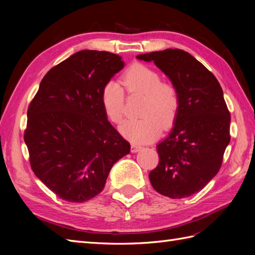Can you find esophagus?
Masks as SVG:
<instances>
[{
	"instance_id": "obj_1",
	"label": "esophagus",
	"mask_w": 255,
	"mask_h": 255,
	"mask_svg": "<svg viewBox=\"0 0 255 255\" xmlns=\"http://www.w3.org/2000/svg\"><path fill=\"white\" fill-rule=\"evenodd\" d=\"M141 149V145H138V144H131V152H138V151Z\"/></svg>"
}]
</instances>
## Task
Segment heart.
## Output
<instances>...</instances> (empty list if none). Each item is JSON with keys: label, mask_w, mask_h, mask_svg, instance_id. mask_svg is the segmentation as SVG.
I'll use <instances>...</instances> for the list:
<instances>
[{"label": "heart", "mask_w": 255, "mask_h": 255, "mask_svg": "<svg viewBox=\"0 0 255 255\" xmlns=\"http://www.w3.org/2000/svg\"><path fill=\"white\" fill-rule=\"evenodd\" d=\"M121 82L128 94H142L143 99L139 112L142 117L128 119L119 130L133 142H145L156 138L161 131V122L169 125L176 116L180 94L175 85L161 81L156 70L142 63L129 67L123 73ZM122 88L116 81H108L101 90L103 112L113 124L121 123L125 114Z\"/></svg>", "instance_id": "1"}]
</instances>
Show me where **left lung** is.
Wrapping results in <instances>:
<instances>
[{"mask_svg":"<svg viewBox=\"0 0 255 255\" xmlns=\"http://www.w3.org/2000/svg\"><path fill=\"white\" fill-rule=\"evenodd\" d=\"M137 58L153 61L180 94L174 127L156 145L159 164L149 173L150 183L166 197H188L217 174L230 142V113L223 89L203 63L184 50L165 49Z\"/></svg>","mask_w":255,"mask_h":255,"instance_id":"8db88e82","label":"left lung"}]
</instances>
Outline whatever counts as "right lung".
Wrapping results in <instances>:
<instances>
[{"mask_svg": "<svg viewBox=\"0 0 255 255\" xmlns=\"http://www.w3.org/2000/svg\"><path fill=\"white\" fill-rule=\"evenodd\" d=\"M123 68L115 53L75 52L47 72L30 102L24 140L31 170L63 200L95 197L112 166L130 152L100 99L103 86Z\"/></svg>", "mask_w": 255, "mask_h": 255, "instance_id": "add662e5", "label": "right lung"}]
</instances>
